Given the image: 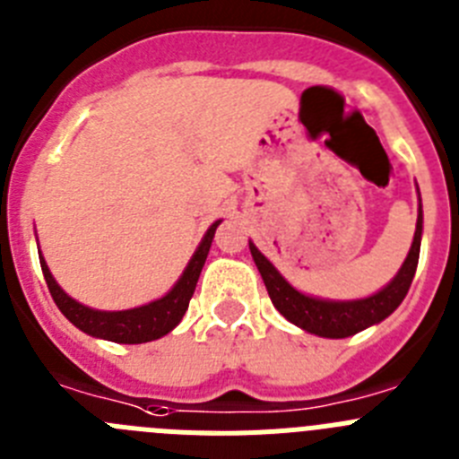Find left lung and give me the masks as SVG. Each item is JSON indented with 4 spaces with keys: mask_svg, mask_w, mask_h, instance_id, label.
Here are the masks:
<instances>
[{
    "mask_svg": "<svg viewBox=\"0 0 459 459\" xmlns=\"http://www.w3.org/2000/svg\"><path fill=\"white\" fill-rule=\"evenodd\" d=\"M420 233H423V212L419 208L414 242H411L407 260L403 263L395 279L384 290H379L377 295L357 301H327L301 295L276 272V267L251 242L249 249L260 276L265 281L272 304H274L281 316L290 320L292 325H297V327L304 329V332L317 333V336L325 338H348L363 332L370 325L382 322L384 317H389L400 307V301L404 299V295H407L411 286L416 265H419Z\"/></svg>",
    "mask_w": 459,
    "mask_h": 459,
    "instance_id": "obj_1",
    "label": "left lung"
}]
</instances>
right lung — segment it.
Here are the masks:
<instances>
[{
	"instance_id": "obj_1",
	"label": "right lung",
	"mask_w": 459,
	"mask_h": 459,
	"mask_svg": "<svg viewBox=\"0 0 459 459\" xmlns=\"http://www.w3.org/2000/svg\"><path fill=\"white\" fill-rule=\"evenodd\" d=\"M217 226H220V221H214V224L210 226L204 242H201L196 254L189 260L187 270L183 272L178 283L171 288V292H167L162 299L151 301L146 307L130 308V311H93V308L89 307H82L80 301L70 299V297L56 286V281L52 279L48 265H45L43 255L39 254L45 283H48L49 295H52L55 304L59 307V311L64 313L77 329H82V332L89 333V336L105 338V341L114 342H127V345L155 341V338H162L164 333L171 332V329L183 320L185 311H187L189 307V299H192L194 290H196V281H199L201 270H204L205 265V258H208V251L210 245H212Z\"/></svg>"
}]
</instances>
